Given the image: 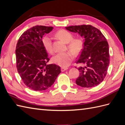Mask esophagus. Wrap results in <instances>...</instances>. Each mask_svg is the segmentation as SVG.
I'll return each instance as SVG.
<instances>
[{
  "label": "esophagus",
  "instance_id": "1",
  "mask_svg": "<svg viewBox=\"0 0 125 125\" xmlns=\"http://www.w3.org/2000/svg\"><path fill=\"white\" fill-rule=\"evenodd\" d=\"M68 69V68H63V67H62V68H61V71H62V72H64L65 71H66L67 69Z\"/></svg>",
  "mask_w": 125,
  "mask_h": 125
}]
</instances>
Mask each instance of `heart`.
Masks as SVG:
<instances>
[{
  "label": "heart",
  "mask_w": 125,
  "mask_h": 125,
  "mask_svg": "<svg viewBox=\"0 0 125 125\" xmlns=\"http://www.w3.org/2000/svg\"><path fill=\"white\" fill-rule=\"evenodd\" d=\"M54 36L61 41L67 44V48L72 51L59 53L52 58V62L62 67H68L74 59V54L77 56L80 53L83 48V42L80 38L73 39V35L71 32L65 30H60L57 31ZM42 43L45 50L48 53L53 52L51 39L49 36H44L42 39Z\"/></svg>",
  "instance_id": "heart-1"
}]
</instances>
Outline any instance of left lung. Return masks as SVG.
Here are the masks:
<instances>
[{"label":"left lung","instance_id":"1","mask_svg":"<svg viewBox=\"0 0 125 125\" xmlns=\"http://www.w3.org/2000/svg\"><path fill=\"white\" fill-rule=\"evenodd\" d=\"M68 31L77 33L84 38L83 48L76 61L82 63L80 76L76 80L77 85L83 87L97 86L104 80L109 64V45L101 32L90 25L66 27Z\"/></svg>","mask_w":125,"mask_h":125}]
</instances>
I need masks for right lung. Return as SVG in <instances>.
I'll return each instance as SVG.
<instances>
[{"instance_id":"1","label":"right lung","mask_w":125,"mask_h":125,"mask_svg":"<svg viewBox=\"0 0 125 125\" xmlns=\"http://www.w3.org/2000/svg\"><path fill=\"white\" fill-rule=\"evenodd\" d=\"M53 27L37 25L26 30L20 36L15 51L17 71L24 83L35 91L52 86L60 72L56 64L47 65L49 61L42 38Z\"/></svg>"}]
</instances>
